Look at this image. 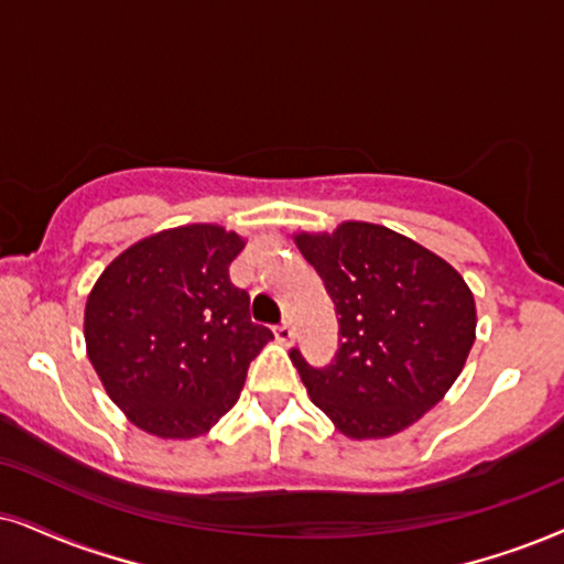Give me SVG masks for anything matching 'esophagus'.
Masks as SVG:
<instances>
[{"label": "esophagus", "instance_id": "34e87169", "mask_svg": "<svg viewBox=\"0 0 564 564\" xmlns=\"http://www.w3.org/2000/svg\"><path fill=\"white\" fill-rule=\"evenodd\" d=\"M273 335H275L278 344H283V346H289L291 340H294V330H291V325H289V323L275 325V327H273Z\"/></svg>", "mask_w": 564, "mask_h": 564}]
</instances>
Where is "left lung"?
I'll return each instance as SVG.
<instances>
[{
    "label": "left lung",
    "mask_w": 564,
    "mask_h": 564,
    "mask_svg": "<svg viewBox=\"0 0 564 564\" xmlns=\"http://www.w3.org/2000/svg\"><path fill=\"white\" fill-rule=\"evenodd\" d=\"M294 241L340 325L330 367H310L291 348L306 393L346 437H393L458 380L476 340L471 289L440 254L365 220Z\"/></svg>",
    "instance_id": "1"
}]
</instances>
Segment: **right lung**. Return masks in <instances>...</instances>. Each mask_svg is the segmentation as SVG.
Returning <instances> with one entry per match:
<instances>
[{"instance_id": "obj_1", "label": "right lung", "mask_w": 564, "mask_h": 564, "mask_svg": "<svg viewBox=\"0 0 564 564\" xmlns=\"http://www.w3.org/2000/svg\"><path fill=\"white\" fill-rule=\"evenodd\" d=\"M239 234L189 224L134 241L85 302V348L106 393L142 432L192 440L237 403L273 338L229 278Z\"/></svg>"}]
</instances>
